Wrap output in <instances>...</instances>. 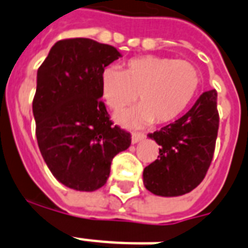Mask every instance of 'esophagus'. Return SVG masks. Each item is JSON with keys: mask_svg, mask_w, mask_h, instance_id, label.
I'll return each mask as SVG.
<instances>
[{"mask_svg": "<svg viewBox=\"0 0 248 248\" xmlns=\"http://www.w3.org/2000/svg\"><path fill=\"white\" fill-rule=\"evenodd\" d=\"M144 138H145V135H144V134H136V132H134V134L131 135V143L132 144L139 143V141H141Z\"/></svg>", "mask_w": 248, "mask_h": 248, "instance_id": "obj_1", "label": "esophagus"}]
</instances>
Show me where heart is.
<instances>
[{
  "mask_svg": "<svg viewBox=\"0 0 248 248\" xmlns=\"http://www.w3.org/2000/svg\"><path fill=\"white\" fill-rule=\"evenodd\" d=\"M200 87V73L186 60L145 55L128 60L124 71L107 67L100 76V91L113 110L138 99L139 107L116 114L118 124L127 127L169 124L185 112Z\"/></svg>",
  "mask_w": 248,
  "mask_h": 248,
  "instance_id": "b5f03b06",
  "label": "heart"
}]
</instances>
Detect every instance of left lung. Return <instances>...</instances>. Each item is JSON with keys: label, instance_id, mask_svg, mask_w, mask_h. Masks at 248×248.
I'll use <instances>...</instances> for the list:
<instances>
[{"label": "left lung", "instance_id": "8db88e82", "mask_svg": "<svg viewBox=\"0 0 248 248\" xmlns=\"http://www.w3.org/2000/svg\"><path fill=\"white\" fill-rule=\"evenodd\" d=\"M217 130V93L210 90L181 118L148 135L161 147L158 159L144 169V186L161 197L192 192L211 165Z\"/></svg>", "mask_w": 248, "mask_h": 248}]
</instances>
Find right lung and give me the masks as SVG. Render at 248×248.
<instances>
[{
	"label": "right lung",
	"mask_w": 248,
	"mask_h": 248,
	"mask_svg": "<svg viewBox=\"0 0 248 248\" xmlns=\"http://www.w3.org/2000/svg\"><path fill=\"white\" fill-rule=\"evenodd\" d=\"M121 56L116 47L90 38L62 40L37 71V143L52 175L68 188H101L113 157L131 144L100 100L101 72Z\"/></svg>",
	"instance_id": "1"
}]
</instances>
